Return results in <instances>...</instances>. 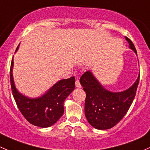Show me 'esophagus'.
Instances as JSON below:
<instances>
[{
	"label": "esophagus",
	"mask_w": 150,
	"mask_h": 150,
	"mask_svg": "<svg viewBox=\"0 0 150 150\" xmlns=\"http://www.w3.org/2000/svg\"><path fill=\"white\" fill-rule=\"evenodd\" d=\"M75 86L77 88H81V85L79 82V80H76V81H75Z\"/></svg>",
	"instance_id": "34e87169"
}]
</instances>
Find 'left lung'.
<instances>
[{"instance_id":"1","label":"left lung","mask_w":150,"mask_h":150,"mask_svg":"<svg viewBox=\"0 0 150 150\" xmlns=\"http://www.w3.org/2000/svg\"><path fill=\"white\" fill-rule=\"evenodd\" d=\"M129 48L137 56L134 45L127 37ZM80 83L86 94L85 116L88 123L97 130L115 126L130 108L139 83V75L134 83L122 91H111L105 88L93 72L88 70L81 76Z\"/></svg>"}]
</instances>
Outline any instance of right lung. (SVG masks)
I'll list each match as a JSON object with an SVG mask.
<instances>
[{
	"label": "right lung",
	"instance_id": "1",
	"mask_svg": "<svg viewBox=\"0 0 150 150\" xmlns=\"http://www.w3.org/2000/svg\"><path fill=\"white\" fill-rule=\"evenodd\" d=\"M19 45L15 53L18 50ZM13 67L12 59L10 69L11 91L22 114L30 124L37 127L45 128L53 125L64 114L65 100L75 89V77L60 80L40 97H29L20 93L16 88L13 78Z\"/></svg>",
	"mask_w": 150,
	"mask_h": 150
}]
</instances>
